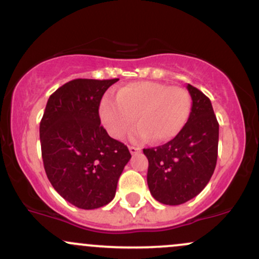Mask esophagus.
<instances>
[{"label":"esophagus","mask_w":259,"mask_h":259,"mask_svg":"<svg viewBox=\"0 0 259 259\" xmlns=\"http://www.w3.org/2000/svg\"><path fill=\"white\" fill-rule=\"evenodd\" d=\"M129 151H130V153H132V154H136V153H139L140 151H141V148L136 147V146H129Z\"/></svg>","instance_id":"1"}]
</instances>
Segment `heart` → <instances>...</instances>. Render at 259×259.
Masks as SVG:
<instances>
[{
    "instance_id": "1",
    "label": "heart",
    "mask_w": 259,
    "mask_h": 259,
    "mask_svg": "<svg viewBox=\"0 0 259 259\" xmlns=\"http://www.w3.org/2000/svg\"><path fill=\"white\" fill-rule=\"evenodd\" d=\"M192 109L190 92L181 86L138 81L124 86L117 97L106 96L100 103V118L107 133L121 139L136 123L134 140L153 138L156 142L174 139L189 120Z\"/></svg>"
}]
</instances>
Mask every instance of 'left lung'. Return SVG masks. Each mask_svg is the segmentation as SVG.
<instances>
[{"mask_svg":"<svg viewBox=\"0 0 259 259\" xmlns=\"http://www.w3.org/2000/svg\"><path fill=\"white\" fill-rule=\"evenodd\" d=\"M187 90L192 109L183 130L162 146L144 148L151 195L169 206L200 194L212 178L218 157L219 124L210 100L195 86L187 84Z\"/></svg>","mask_w":259,"mask_h":259,"instance_id":"left-lung-1","label":"left lung"}]
</instances>
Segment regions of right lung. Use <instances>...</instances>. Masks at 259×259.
<instances>
[{
    "label": "right lung",
    "instance_id": "obj_1",
    "mask_svg": "<svg viewBox=\"0 0 259 259\" xmlns=\"http://www.w3.org/2000/svg\"><path fill=\"white\" fill-rule=\"evenodd\" d=\"M119 79H74L50 96L40 123L41 153L50 183L81 209L106 206L132 158L101 125L103 94Z\"/></svg>",
    "mask_w": 259,
    "mask_h": 259
}]
</instances>
